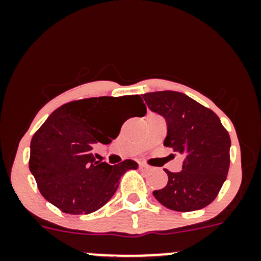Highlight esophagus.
I'll list each match as a JSON object with an SVG mask.
<instances>
[{
	"label": "esophagus",
	"instance_id": "34e87169",
	"mask_svg": "<svg viewBox=\"0 0 261 261\" xmlns=\"http://www.w3.org/2000/svg\"><path fill=\"white\" fill-rule=\"evenodd\" d=\"M139 167H140L141 169H148V168H149V167L147 166V164H146V163H142V162H140V163H139Z\"/></svg>",
	"mask_w": 261,
	"mask_h": 261
}]
</instances>
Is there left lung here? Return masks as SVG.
<instances>
[{"label":"left lung","mask_w":261,"mask_h":261,"mask_svg":"<svg viewBox=\"0 0 261 261\" xmlns=\"http://www.w3.org/2000/svg\"><path fill=\"white\" fill-rule=\"evenodd\" d=\"M142 97L152 112L166 119L164 146L185 157L181 172L166 170L168 184L154 190L153 196L179 212L206 207L216 199L228 174V133L211 109L182 93L162 91Z\"/></svg>","instance_id":"obj_1"}]
</instances>
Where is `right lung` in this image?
Listing matches in <instances>:
<instances>
[{
  "label": "right lung",
  "mask_w": 261,
  "mask_h": 261,
  "mask_svg": "<svg viewBox=\"0 0 261 261\" xmlns=\"http://www.w3.org/2000/svg\"><path fill=\"white\" fill-rule=\"evenodd\" d=\"M147 112L140 95L98 97L61 106L39 127L31 142L29 169L39 191L62 212L88 215L103 207L119 187L121 175L136 169L126 160L110 166L95 161L93 146L112 142L120 133L114 116L125 104Z\"/></svg>",
  "instance_id": "obj_1"
}]
</instances>
